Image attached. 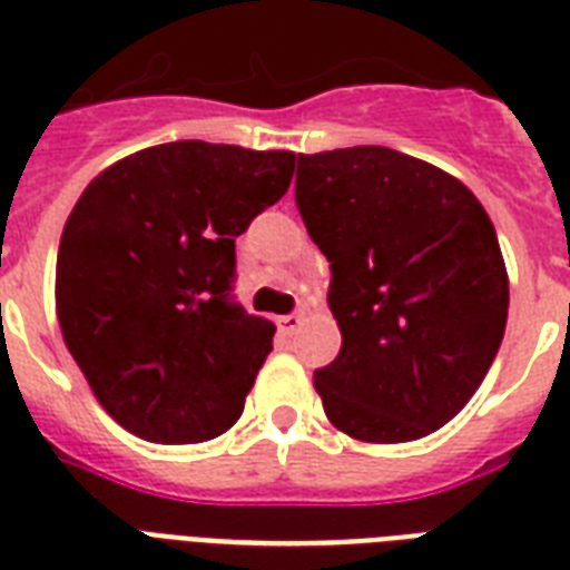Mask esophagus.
I'll return each mask as SVG.
<instances>
[{"label":"esophagus","mask_w":570,"mask_h":570,"mask_svg":"<svg viewBox=\"0 0 570 570\" xmlns=\"http://www.w3.org/2000/svg\"><path fill=\"white\" fill-rule=\"evenodd\" d=\"M302 313H289V316L277 320V328H281V334H295V331L302 328Z\"/></svg>","instance_id":"obj_1"}]
</instances>
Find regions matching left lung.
Wrapping results in <instances>:
<instances>
[{
	"label": "left lung",
	"mask_w": 570,
	"mask_h": 570,
	"mask_svg": "<svg viewBox=\"0 0 570 570\" xmlns=\"http://www.w3.org/2000/svg\"><path fill=\"white\" fill-rule=\"evenodd\" d=\"M295 204L331 263L340 355L313 373L334 429L416 441L450 423L503 343L509 275L476 195L390 147L298 154Z\"/></svg>",
	"instance_id": "1"
}]
</instances>
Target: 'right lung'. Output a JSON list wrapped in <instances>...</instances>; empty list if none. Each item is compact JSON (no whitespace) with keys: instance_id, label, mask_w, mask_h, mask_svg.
Here are the masks:
<instances>
[{"instance_id":"add662e5","label":"right lung","mask_w":570,"mask_h":570,"mask_svg":"<svg viewBox=\"0 0 570 570\" xmlns=\"http://www.w3.org/2000/svg\"><path fill=\"white\" fill-rule=\"evenodd\" d=\"M293 171V150L171 141L109 165L67 215L58 325L97 402L136 438L204 443L242 416L275 325L227 298L236 236Z\"/></svg>"}]
</instances>
